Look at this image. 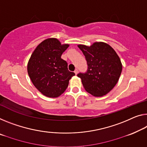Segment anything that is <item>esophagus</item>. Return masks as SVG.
<instances>
[{"label": "esophagus", "mask_w": 147, "mask_h": 147, "mask_svg": "<svg viewBox=\"0 0 147 147\" xmlns=\"http://www.w3.org/2000/svg\"><path fill=\"white\" fill-rule=\"evenodd\" d=\"M74 73H75V74H76V75H77V74H78V69H76L75 71H74Z\"/></svg>", "instance_id": "obj_1"}]
</instances>
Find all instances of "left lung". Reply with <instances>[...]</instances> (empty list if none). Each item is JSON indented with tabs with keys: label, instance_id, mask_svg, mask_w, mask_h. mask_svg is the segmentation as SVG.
Here are the masks:
<instances>
[{
	"label": "left lung",
	"instance_id": "left-lung-1",
	"mask_svg": "<svg viewBox=\"0 0 147 147\" xmlns=\"http://www.w3.org/2000/svg\"><path fill=\"white\" fill-rule=\"evenodd\" d=\"M87 60L85 73L78 74L85 89L94 96H102L114 87L122 70V64L114 49L102 42L91 46L79 45Z\"/></svg>",
	"mask_w": 147,
	"mask_h": 147
}]
</instances>
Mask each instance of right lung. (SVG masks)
Returning <instances> with one entry per match:
<instances>
[{
	"instance_id": "right-lung-1",
	"label": "right lung",
	"mask_w": 147,
	"mask_h": 147,
	"mask_svg": "<svg viewBox=\"0 0 147 147\" xmlns=\"http://www.w3.org/2000/svg\"><path fill=\"white\" fill-rule=\"evenodd\" d=\"M69 47L57 39H45L36 47L28 64V72L34 86L43 95L56 98L67 89L75 76L67 69L66 61L61 58Z\"/></svg>"
}]
</instances>
